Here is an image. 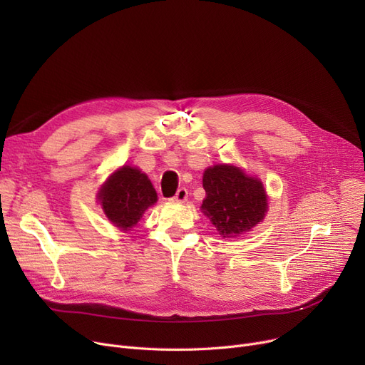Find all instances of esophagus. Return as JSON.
<instances>
[{
  "instance_id": "esophagus-1",
  "label": "esophagus",
  "mask_w": 365,
  "mask_h": 365,
  "mask_svg": "<svg viewBox=\"0 0 365 365\" xmlns=\"http://www.w3.org/2000/svg\"><path fill=\"white\" fill-rule=\"evenodd\" d=\"M186 200H187V190L185 187H180L176 192V195L171 198V201H175V202H185Z\"/></svg>"
}]
</instances>
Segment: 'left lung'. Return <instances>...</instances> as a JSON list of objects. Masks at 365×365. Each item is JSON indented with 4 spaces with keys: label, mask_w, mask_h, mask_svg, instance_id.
Listing matches in <instances>:
<instances>
[{
    "label": "left lung",
    "mask_w": 365,
    "mask_h": 365,
    "mask_svg": "<svg viewBox=\"0 0 365 365\" xmlns=\"http://www.w3.org/2000/svg\"><path fill=\"white\" fill-rule=\"evenodd\" d=\"M202 186L205 198L201 210L223 238L250 232L267 212L262 182L248 178L235 165L219 164L207 168Z\"/></svg>",
    "instance_id": "8db88e82"
}]
</instances>
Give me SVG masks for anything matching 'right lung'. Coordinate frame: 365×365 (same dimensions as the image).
<instances>
[{
    "mask_svg": "<svg viewBox=\"0 0 365 365\" xmlns=\"http://www.w3.org/2000/svg\"><path fill=\"white\" fill-rule=\"evenodd\" d=\"M106 217L123 231L136 225L145 210L157 202V192L145 173L130 165L115 171L99 192Z\"/></svg>",
    "mask_w": 365,
    "mask_h": 365,
    "instance_id": "obj_1",
    "label": "right lung"
}]
</instances>
